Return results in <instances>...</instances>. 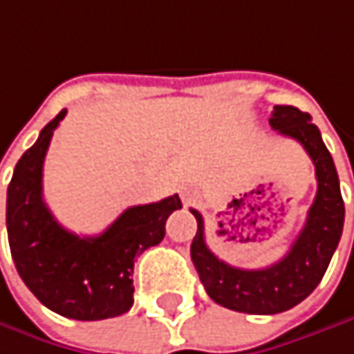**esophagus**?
Masks as SVG:
<instances>
[{"mask_svg": "<svg viewBox=\"0 0 354 354\" xmlns=\"http://www.w3.org/2000/svg\"><path fill=\"white\" fill-rule=\"evenodd\" d=\"M180 196H182V201H184V205H190V203H194V198H196V196H194L192 192H182Z\"/></svg>", "mask_w": 354, "mask_h": 354, "instance_id": "esophagus-1", "label": "esophagus"}]
</instances>
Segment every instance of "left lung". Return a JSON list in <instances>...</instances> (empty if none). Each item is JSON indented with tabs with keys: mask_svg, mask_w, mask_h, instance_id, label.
<instances>
[{
	"mask_svg": "<svg viewBox=\"0 0 354 354\" xmlns=\"http://www.w3.org/2000/svg\"><path fill=\"white\" fill-rule=\"evenodd\" d=\"M270 125L281 136L304 145L318 180L316 198L308 210L304 229L290 251L273 266L261 270L233 268L210 251L205 239L203 214L190 209L198 223L190 257L207 294L216 304L245 314H277L306 300L326 272L344 225V203L337 168L312 117L292 105H275Z\"/></svg>",
	"mask_w": 354,
	"mask_h": 354,
	"instance_id": "left-lung-1",
	"label": "left lung"
}]
</instances>
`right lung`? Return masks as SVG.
<instances>
[{"instance_id":"add662e5","label":"right lung","mask_w":354,"mask_h":354,"mask_svg":"<svg viewBox=\"0 0 354 354\" xmlns=\"http://www.w3.org/2000/svg\"><path fill=\"white\" fill-rule=\"evenodd\" d=\"M66 109L24 151L8 186L6 225L16 270L52 312L73 320H105L133 306V261L166 235L182 209L178 194L131 207L97 237H79L56 223L42 198V168L50 140Z\"/></svg>"}]
</instances>
